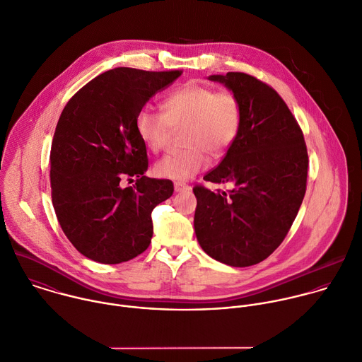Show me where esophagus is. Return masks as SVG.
Listing matches in <instances>:
<instances>
[{
  "label": "esophagus",
  "instance_id": "esophagus-1",
  "mask_svg": "<svg viewBox=\"0 0 362 362\" xmlns=\"http://www.w3.org/2000/svg\"><path fill=\"white\" fill-rule=\"evenodd\" d=\"M190 189H192V187H190L189 185H185V183H182V182H176V183H175V190L179 192V193H180V192H189Z\"/></svg>",
  "mask_w": 362,
  "mask_h": 362
}]
</instances>
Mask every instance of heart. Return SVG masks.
<instances>
[{"label":"heart","instance_id":"obj_1","mask_svg":"<svg viewBox=\"0 0 362 362\" xmlns=\"http://www.w3.org/2000/svg\"><path fill=\"white\" fill-rule=\"evenodd\" d=\"M136 132L144 145L162 152L173 128L183 127L180 142L185 149L156 162V176L187 180L207 165V152L220 155L235 141L241 125V103L230 88L189 83L165 97L162 111L149 107L136 115Z\"/></svg>","mask_w":362,"mask_h":362}]
</instances>
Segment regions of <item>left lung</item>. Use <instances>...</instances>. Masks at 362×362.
I'll list each match as a JSON object with an SVG mask.
<instances>
[{"label": "left lung", "instance_id": "8db88e82", "mask_svg": "<svg viewBox=\"0 0 362 362\" xmlns=\"http://www.w3.org/2000/svg\"><path fill=\"white\" fill-rule=\"evenodd\" d=\"M241 103V125L218 166L203 177L230 192L193 187L194 230L203 251L230 267L267 259L288 235L302 206L309 156L303 132L269 84L241 71L209 77Z\"/></svg>", "mask_w": 362, "mask_h": 362}]
</instances>
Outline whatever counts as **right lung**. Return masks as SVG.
Instances as JSON below:
<instances>
[{
    "instance_id": "obj_1",
    "label": "right lung",
    "mask_w": 362,
    "mask_h": 362,
    "mask_svg": "<svg viewBox=\"0 0 362 362\" xmlns=\"http://www.w3.org/2000/svg\"><path fill=\"white\" fill-rule=\"evenodd\" d=\"M183 71L107 70L64 105L50 148L52 203L57 221L84 257L121 264L151 244L152 210L173 194L169 179H151L136 115ZM136 185L122 189V178Z\"/></svg>"
}]
</instances>
